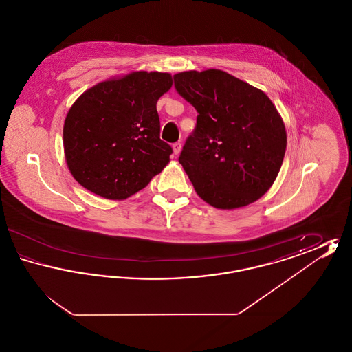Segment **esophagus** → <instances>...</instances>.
Returning a JSON list of instances; mask_svg holds the SVG:
<instances>
[{
	"label": "esophagus",
	"mask_w": 352,
	"mask_h": 352,
	"mask_svg": "<svg viewBox=\"0 0 352 352\" xmlns=\"http://www.w3.org/2000/svg\"><path fill=\"white\" fill-rule=\"evenodd\" d=\"M181 149H182V144H181L179 141L173 144V151H174V154H175V155H178V154L181 153Z\"/></svg>",
	"instance_id": "1"
}]
</instances>
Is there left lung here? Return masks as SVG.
Instances as JSON below:
<instances>
[{
  "mask_svg": "<svg viewBox=\"0 0 352 352\" xmlns=\"http://www.w3.org/2000/svg\"><path fill=\"white\" fill-rule=\"evenodd\" d=\"M174 87L198 112L179 155L198 195L221 210L263 197L286 151L284 122L268 96L220 69L179 72Z\"/></svg>",
  "mask_w": 352,
  "mask_h": 352,
  "instance_id": "obj_1",
  "label": "left lung"
}]
</instances>
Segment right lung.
I'll return each instance as SVG.
<instances>
[{
    "label": "right lung",
    "instance_id": "right-lung-1",
    "mask_svg": "<svg viewBox=\"0 0 352 352\" xmlns=\"http://www.w3.org/2000/svg\"><path fill=\"white\" fill-rule=\"evenodd\" d=\"M173 85L166 72H132L87 89L68 111L63 145L72 177L107 199H125L168 164L157 101Z\"/></svg>",
    "mask_w": 352,
    "mask_h": 352
}]
</instances>
